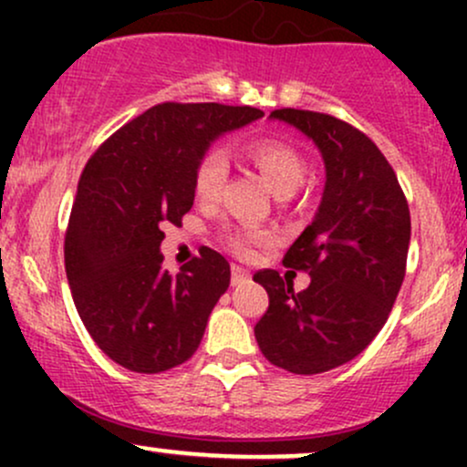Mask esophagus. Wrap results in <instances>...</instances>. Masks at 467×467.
Wrapping results in <instances>:
<instances>
[{
  "label": "esophagus",
  "instance_id": "1",
  "mask_svg": "<svg viewBox=\"0 0 467 467\" xmlns=\"http://www.w3.org/2000/svg\"><path fill=\"white\" fill-rule=\"evenodd\" d=\"M250 281V272L244 270V267L233 265V275H230V283L233 285H244V283Z\"/></svg>",
  "mask_w": 467,
  "mask_h": 467
}]
</instances>
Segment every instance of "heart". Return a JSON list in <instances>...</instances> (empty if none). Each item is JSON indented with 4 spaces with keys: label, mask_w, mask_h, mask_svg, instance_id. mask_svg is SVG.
Returning a JSON list of instances; mask_svg holds the SVG:
<instances>
[{
    "label": "heart",
    "mask_w": 467,
    "mask_h": 467,
    "mask_svg": "<svg viewBox=\"0 0 467 467\" xmlns=\"http://www.w3.org/2000/svg\"><path fill=\"white\" fill-rule=\"evenodd\" d=\"M245 155L256 169L261 171V175L267 180L270 189L276 195L287 197L294 191L301 189L305 173V162L301 153L292 147V144L276 140V138H259V140L250 142L245 147ZM228 178V155L222 147H208L206 151L200 155L195 166V173H192V189L195 195L203 202H211L222 192L223 184ZM267 234L259 233V230H248V228H237L228 230L226 237V248L237 254L239 259H250L254 254V250L259 245L267 244Z\"/></svg>",
    "instance_id": "heart-1"
}]
</instances>
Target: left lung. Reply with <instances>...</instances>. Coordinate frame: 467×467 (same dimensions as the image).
<instances>
[{"instance_id":"left-lung-1","label":"left lung","mask_w":467,"mask_h":467,"mask_svg":"<svg viewBox=\"0 0 467 467\" xmlns=\"http://www.w3.org/2000/svg\"><path fill=\"white\" fill-rule=\"evenodd\" d=\"M270 118L312 138L327 182L314 222L283 256V265L307 272L312 283L294 292L276 270L256 272L270 307L254 336L276 367L325 373L367 349L387 323L406 275L409 202L384 153L349 122L292 107Z\"/></svg>"}]
</instances>
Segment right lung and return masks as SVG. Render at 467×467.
Wrapping results in <instances>:
<instances>
[{
    "instance_id": "1",
    "label": "right lung",
    "mask_w": 467,
    "mask_h": 467,
    "mask_svg": "<svg viewBox=\"0 0 467 467\" xmlns=\"http://www.w3.org/2000/svg\"><path fill=\"white\" fill-rule=\"evenodd\" d=\"M264 116L254 107L162 103L111 133L85 164L66 233V272L85 329L105 356L136 373H162L200 347L230 285L211 248L164 270L160 244L195 200L192 173L222 133Z\"/></svg>"
}]
</instances>
